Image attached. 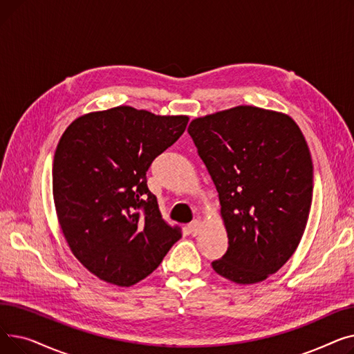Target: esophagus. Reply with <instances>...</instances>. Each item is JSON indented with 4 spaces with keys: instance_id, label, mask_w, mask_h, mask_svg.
Wrapping results in <instances>:
<instances>
[{
    "instance_id": "esophagus-1",
    "label": "esophagus",
    "mask_w": 354,
    "mask_h": 354,
    "mask_svg": "<svg viewBox=\"0 0 354 354\" xmlns=\"http://www.w3.org/2000/svg\"><path fill=\"white\" fill-rule=\"evenodd\" d=\"M201 227H202V221H201L199 218H196L195 221H192L191 224L188 225V228H189V232H191L192 235H196V234L201 231Z\"/></svg>"
}]
</instances>
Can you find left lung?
<instances>
[{
  "label": "left lung",
  "mask_w": 354,
  "mask_h": 354,
  "mask_svg": "<svg viewBox=\"0 0 354 354\" xmlns=\"http://www.w3.org/2000/svg\"><path fill=\"white\" fill-rule=\"evenodd\" d=\"M188 132L215 183L228 250L212 268L236 284L261 283L299 247L313 199V162L284 113L236 106L196 118Z\"/></svg>",
  "instance_id": "1"
}]
</instances>
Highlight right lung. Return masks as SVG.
Here are the masks:
<instances>
[{
  "label": "right lung",
  "mask_w": 354,
  "mask_h": 354,
  "mask_svg": "<svg viewBox=\"0 0 354 354\" xmlns=\"http://www.w3.org/2000/svg\"><path fill=\"white\" fill-rule=\"evenodd\" d=\"M188 120L118 106L64 130L53 160L55 212L73 255L100 280L139 283L182 236L162 218L146 172Z\"/></svg>",
  "instance_id": "add662e5"
}]
</instances>
